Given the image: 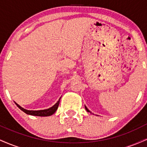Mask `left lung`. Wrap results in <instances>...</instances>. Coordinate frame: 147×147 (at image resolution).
Returning a JSON list of instances; mask_svg holds the SVG:
<instances>
[{"label":"left lung","instance_id":"8db88e82","mask_svg":"<svg viewBox=\"0 0 147 147\" xmlns=\"http://www.w3.org/2000/svg\"><path fill=\"white\" fill-rule=\"evenodd\" d=\"M85 109H86V111H88V112H90V113H91V112H90V111H89V110H88V109H87V107H86V106H85Z\"/></svg>","mask_w":147,"mask_h":147}]
</instances>
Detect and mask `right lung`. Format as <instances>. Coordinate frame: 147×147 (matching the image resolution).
Masks as SVG:
<instances>
[{"instance_id":"add662e5","label":"right lung","mask_w":147,"mask_h":147,"mask_svg":"<svg viewBox=\"0 0 147 147\" xmlns=\"http://www.w3.org/2000/svg\"><path fill=\"white\" fill-rule=\"evenodd\" d=\"M60 99H61V97L59 98V99L58 102H57L56 104H55V105L52 106V107L50 108V109H45V110H41V111H28V110H26V109H23V108H22L21 106H20L18 104H16V102H15V104H16V106H17L21 111H23V112L25 113L26 114L30 115L45 117V116L52 115V114H54L55 112H56L57 109H58Z\"/></svg>"}]
</instances>
